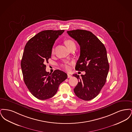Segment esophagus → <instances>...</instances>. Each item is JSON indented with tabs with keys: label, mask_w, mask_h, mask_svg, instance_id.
<instances>
[{
	"label": "esophagus",
	"mask_w": 132,
	"mask_h": 132,
	"mask_svg": "<svg viewBox=\"0 0 132 132\" xmlns=\"http://www.w3.org/2000/svg\"><path fill=\"white\" fill-rule=\"evenodd\" d=\"M67 76H68V78H71V77H72V76L71 75H70V74H68Z\"/></svg>",
	"instance_id": "1"
}]
</instances>
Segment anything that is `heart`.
Returning <instances> with one entry per match:
<instances>
[{"mask_svg": "<svg viewBox=\"0 0 132 132\" xmlns=\"http://www.w3.org/2000/svg\"><path fill=\"white\" fill-rule=\"evenodd\" d=\"M65 44H66V46L68 47V49H70L71 47L75 46V44L74 43V42L70 39H68L65 41ZM54 52V49L53 48L52 50V53H53ZM71 65V63H69V62H65V63L63 64L62 65V67L63 68H64L65 69L67 70H69L70 69V65Z\"/></svg>", "mask_w": 132, "mask_h": 132, "instance_id": "heart-1", "label": "heart"}]
</instances>
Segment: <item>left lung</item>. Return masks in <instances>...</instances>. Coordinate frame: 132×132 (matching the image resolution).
I'll use <instances>...</instances> for the list:
<instances>
[{"instance_id":"1","label":"left lung","mask_w":132,"mask_h":132,"mask_svg":"<svg viewBox=\"0 0 132 132\" xmlns=\"http://www.w3.org/2000/svg\"><path fill=\"white\" fill-rule=\"evenodd\" d=\"M67 32L80 46L75 69L86 72L81 78L77 74L73 75L78 80L74 93L79 98L90 101L100 94L106 82L109 69L106 48L90 31L78 29Z\"/></svg>"}]
</instances>
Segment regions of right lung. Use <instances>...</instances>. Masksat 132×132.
Wrapping results in <instances>:
<instances>
[{
	"instance_id": "obj_1",
	"label": "right lung",
	"mask_w": 132,
	"mask_h": 132,
	"mask_svg": "<svg viewBox=\"0 0 132 132\" xmlns=\"http://www.w3.org/2000/svg\"><path fill=\"white\" fill-rule=\"evenodd\" d=\"M64 30H45L38 32L26 44L21 66L24 81L30 93L40 100L53 97L67 75L59 70L50 74L45 63L51 56L52 48Z\"/></svg>"
}]
</instances>
